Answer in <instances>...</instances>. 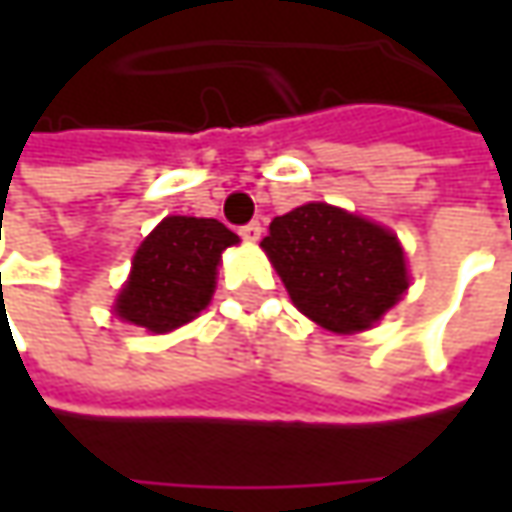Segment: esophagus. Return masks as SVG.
<instances>
[{
	"label": "esophagus",
	"mask_w": 512,
	"mask_h": 512,
	"mask_svg": "<svg viewBox=\"0 0 512 512\" xmlns=\"http://www.w3.org/2000/svg\"><path fill=\"white\" fill-rule=\"evenodd\" d=\"M262 230H265V227L259 225V222H247V225L239 227V236L247 239V242H259V239H262Z\"/></svg>",
	"instance_id": "obj_1"
}]
</instances>
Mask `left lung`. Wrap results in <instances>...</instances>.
Returning a JSON list of instances; mask_svg holds the SVG:
<instances>
[{
	"instance_id": "obj_1",
	"label": "left lung",
	"mask_w": 512,
	"mask_h": 512,
	"mask_svg": "<svg viewBox=\"0 0 512 512\" xmlns=\"http://www.w3.org/2000/svg\"><path fill=\"white\" fill-rule=\"evenodd\" d=\"M262 247L293 305L336 333L379 322L407 290L396 236L339 207L310 202L276 216Z\"/></svg>"
}]
</instances>
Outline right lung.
<instances>
[{
  "mask_svg": "<svg viewBox=\"0 0 512 512\" xmlns=\"http://www.w3.org/2000/svg\"><path fill=\"white\" fill-rule=\"evenodd\" d=\"M236 242L239 236L216 219L168 216L136 250L116 313L153 333L182 327L205 310L222 250Z\"/></svg>",
  "mask_w": 512,
  "mask_h": 512,
  "instance_id": "right-lung-1",
  "label": "right lung"
}]
</instances>
